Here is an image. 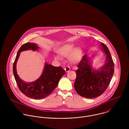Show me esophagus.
<instances>
[{
	"mask_svg": "<svg viewBox=\"0 0 129 129\" xmlns=\"http://www.w3.org/2000/svg\"><path fill=\"white\" fill-rule=\"evenodd\" d=\"M71 69L69 66H67L66 68H64V70L66 71V72H69L70 71Z\"/></svg>",
	"mask_w": 129,
	"mask_h": 129,
	"instance_id": "obj_1",
	"label": "esophagus"
}]
</instances>
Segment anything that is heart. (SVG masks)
Masks as SVG:
<instances>
[{
  "label": "heart",
  "mask_w": 129,
  "mask_h": 129,
  "mask_svg": "<svg viewBox=\"0 0 129 129\" xmlns=\"http://www.w3.org/2000/svg\"><path fill=\"white\" fill-rule=\"evenodd\" d=\"M74 44H67L63 46L60 49L59 53H60L61 55L64 56H68L70 54H71L69 57L70 59L72 62H76L79 59L80 55V50L77 48L75 49L74 50ZM71 52L72 53H71ZM56 58L58 59L59 57L56 56Z\"/></svg>",
  "instance_id": "heart-1"
}]
</instances>
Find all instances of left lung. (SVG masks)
Here are the masks:
<instances>
[{
	"label": "left lung",
	"instance_id": "obj_1",
	"mask_svg": "<svg viewBox=\"0 0 129 129\" xmlns=\"http://www.w3.org/2000/svg\"><path fill=\"white\" fill-rule=\"evenodd\" d=\"M101 46L106 55V62L100 70H93L86 55L83 56L77 65L74 87L82 97H98L106 91L110 84L114 72V63L107 47L103 43Z\"/></svg>",
	"mask_w": 129,
	"mask_h": 129
}]
</instances>
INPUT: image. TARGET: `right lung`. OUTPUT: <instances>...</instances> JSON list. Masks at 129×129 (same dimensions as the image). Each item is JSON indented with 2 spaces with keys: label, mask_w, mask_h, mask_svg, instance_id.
I'll return each mask as SVG.
<instances>
[{
  "label": "right lung",
  "mask_w": 129,
  "mask_h": 129,
  "mask_svg": "<svg viewBox=\"0 0 129 129\" xmlns=\"http://www.w3.org/2000/svg\"><path fill=\"white\" fill-rule=\"evenodd\" d=\"M38 48L37 44L34 43H26L23 44L18 51L13 67L14 76L19 90L26 96L34 99H43L51 94L57 86L62 76L66 74L61 67H56L46 63L43 74L36 81L26 83L22 80L19 77L16 69L20 53L30 49L36 51Z\"/></svg>",
  "instance_id": "add662e5"
}]
</instances>
